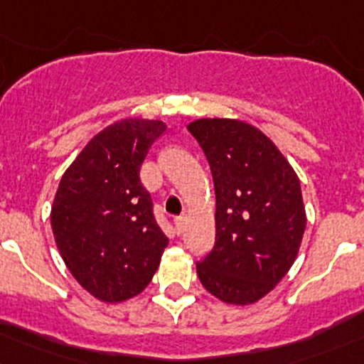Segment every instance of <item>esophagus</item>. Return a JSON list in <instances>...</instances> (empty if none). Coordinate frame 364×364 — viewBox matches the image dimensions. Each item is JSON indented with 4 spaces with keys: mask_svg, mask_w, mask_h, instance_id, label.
<instances>
[{
    "mask_svg": "<svg viewBox=\"0 0 364 364\" xmlns=\"http://www.w3.org/2000/svg\"><path fill=\"white\" fill-rule=\"evenodd\" d=\"M175 228H177L178 233H182L183 228H186V215L175 217Z\"/></svg>",
    "mask_w": 364,
    "mask_h": 364,
    "instance_id": "1",
    "label": "esophagus"
}]
</instances>
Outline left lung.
<instances>
[{"mask_svg":"<svg viewBox=\"0 0 364 364\" xmlns=\"http://www.w3.org/2000/svg\"><path fill=\"white\" fill-rule=\"evenodd\" d=\"M215 189V243L196 264L210 294L231 305L264 298L298 256L306 226L299 178L277 145L237 119L187 126Z\"/></svg>","mask_w":364,"mask_h":364,"instance_id":"left-lung-1","label":"left lung"}]
</instances>
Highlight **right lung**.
Wrapping results in <instances>:
<instances>
[{"instance_id":"1","label":"right lung","mask_w":364,"mask_h":364,"mask_svg":"<svg viewBox=\"0 0 364 364\" xmlns=\"http://www.w3.org/2000/svg\"><path fill=\"white\" fill-rule=\"evenodd\" d=\"M166 131L151 119H122L91 138L59 182L50 224L63 261L105 303L140 294L168 245L140 168Z\"/></svg>"}]
</instances>
